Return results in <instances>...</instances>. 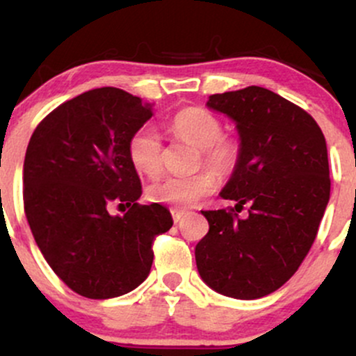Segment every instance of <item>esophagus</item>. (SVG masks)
<instances>
[{"mask_svg": "<svg viewBox=\"0 0 356 356\" xmlns=\"http://www.w3.org/2000/svg\"><path fill=\"white\" fill-rule=\"evenodd\" d=\"M170 212H172L174 222H179V220H181L184 216H186V211H181V209H172Z\"/></svg>", "mask_w": 356, "mask_h": 356, "instance_id": "obj_1", "label": "esophagus"}]
</instances>
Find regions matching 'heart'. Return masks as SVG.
I'll use <instances>...</instances> for the list:
<instances>
[{
  "label": "heart",
  "mask_w": 356,
  "mask_h": 356,
  "mask_svg": "<svg viewBox=\"0 0 356 356\" xmlns=\"http://www.w3.org/2000/svg\"><path fill=\"white\" fill-rule=\"evenodd\" d=\"M170 132L181 140L201 149V164L211 167L220 177H227L238 169L241 144L238 138L224 136V125L214 113L201 107L184 108L170 120ZM162 137L152 125L138 127L127 144V155L134 169L147 177H154L162 169ZM216 189V177L211 170H201L187 177L159 179L147 187V197L152 202L174 207H191Z\"/></svg>",
  "instance_id": "b5f03b06"
}]
</instances>
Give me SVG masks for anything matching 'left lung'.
Listing matches in <instances>:
<instances>
[{"label": "left lung", "instance_id": "1", "mask_svg": "<svg viewBox=\"0 0 356 356\" xmlns=\"http://www.w3.org/2000/svg\"><path fill=\"white\" fill-rule=\"evenodd\" d=\"M207 107L236 122L241 161L220 191L236 207L202 211L209 232L195 263L214 291L257 300L295 275L316 238L332 186L325 136L308 112L254 85L211 95Z\"/></svg>", "mask_w": 356, "mask_h": 356}]
</instances>
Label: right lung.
<instances>
[{
    "label": "right lung",
    "mask_w": 356,
    "mask_h": 356,
    "mask_svg": "<svg viewBox=\"0 0 356 356\" xmlns=\"http://www.w3.org/2000/svg\"><path fill=\"white\" fill-rule=\"evenodd\" d=\"M150 117L138 97L95 88L58 105L30 138L24 214L47 263L80 296L136 289L150 273L154 239L172 227L164 206L137 202L140 179L127 155L130 136ZM113 203L129 209L112 216Z\"/></svg>",
    "instance_id": "right-lung-1"
}]
</instances>
